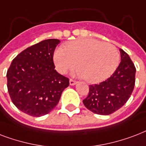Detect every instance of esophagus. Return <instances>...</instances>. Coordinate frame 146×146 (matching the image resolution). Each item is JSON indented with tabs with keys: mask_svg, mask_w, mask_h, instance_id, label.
Instances as JSON below:
<instances>
[{
	"mask_svg": "<svg viewBox=\"0 0 146 146\" xmlns=\"http://www.w3.org/2000/svg\"><path fill=\"white\" fill-rule=\"evenodd\" d=\"M69 83H70V84H71V85H74V84L77 83V81H74V80H73V79H70Z\"/></svg>",
	"mask_w": 146,
	"mask_h": 146,
	"instance_id": "34e87169",
	"label": "esophagus"
}]
</instances>
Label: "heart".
<instances>
[{
	"instance_id": "1",
	"label": "heart",
	"mask_w": 146,
	"mask_h": 146,
	"mask_svg": "<svg viewBox=\"0 0 146 146\" xmlns=\"http://www.w3.org/2000/svg\"><path fill=\"white\" fill-rule=\"evenodd\" d=\"M116 46L94 39H79L68 42L65 48L54 53V62L59 73L65 74L78 62V76L90 83H98L113 74L119 63Z\"/></svg>"
}]
</instances>
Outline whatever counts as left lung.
I'll list each match as a JSON object with an SVG mask.
<instances>
[{"label":"left lung","mask_w":146,"mask_h":146,"mask_svg":"<svg viewBox=\"0 0 146 146\" xmlns=\"http://www.w3.org/2000/svg\"><path fill=\"white\" fill-rule=\"evenodd\" d=\"M121 62L114 73L99 84L89 85L83 103L89 110L100 115H110L123 106L133 93L135 67L129 55L119 48Z\"/></svg>","instance_id":"obj_1"}]
</instances>
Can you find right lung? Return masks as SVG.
I'll use <instances>...</instances> for the list:
<instances>
[{"label": "right lung", "instance_id": "add662e5", "mask_svg": "<svg viewBox=\"0 0 146 146\" xmlns=\"http://www.w3.org/2000/svg\"><path fill=\"white\" fill-rule=\"evenodd\" d=\"M60 41L42 40L18 54L7 72L13 104L32 116H44L58 104L69 79L55 70L53 55Z\"/></svg>", "mask_w": 146, "mask_h": 146}]
</instances>
